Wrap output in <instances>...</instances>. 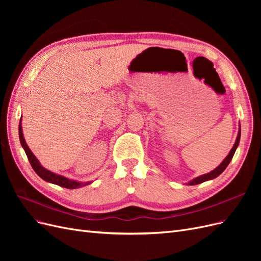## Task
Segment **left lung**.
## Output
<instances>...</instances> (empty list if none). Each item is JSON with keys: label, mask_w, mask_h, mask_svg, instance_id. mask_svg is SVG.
<instances>
[{"label": "left lung", "mask_w": 261, "mask_h": 261, "mask_svg": "<svg viewBox=\"0 0 261 261\" xmlns=\"http://www.w3.org/2000/svg\"><path fill=\"white\" fill-rule=\"evenodd\" d=\"M240 139H241V126H240V130H239V134H238V138H236L235 144H234L233 148L231 149L230 153H228V154L226 155L225 159L222 161V163H221L218 168H216L215 170L211 171L210 173H207V174L200 175V176H198V177H196V178L192 179L191 181H188V185H197V184L203 183V181H206V180H209V179H213V178L218 177V176L221 174V173H222V172H223V171L226 169V167H227V165H228V163L231 162L232 158H233V155H234V153H235V151H236V148L239 147V144H240Z\"/></svg>", "instance_id": "obj_1"}]
</instances>
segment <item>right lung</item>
<instances>
[{
    "instance_id": "add662e5",
    "label": "right lung",
    "mask_w": 261,
    "mask_h": 261,
    "mask_svg": "<svg viewBox=\"0 0 261 261\" xmlns=\"http://www.w3.org/2000/svg\"><path fill=\"white\" fill-rule=\"evenodd\" d=\"M18 130H19V140H20V144L23 148V150H25V152L27 154V158L28 160L31 164V167H33L34 171L37 173V174L40 176L42 179H44L45 181H49V183H52V184H55V185H59V186H62V187H65V188H68V189H75V188H80V187H83V186H86L90 184L91 181H76V180H73V179H69V178H66L64 176L62 175H59V174H55V173L49 171L44 169L42 165L40 164V162L38 161L37 158L35 156V154L31 152V150L29 149V147L27 146L26 141H25V138H23V135H22V128H21V118L19 121V127H18Z\"/></svg>"
}]
</instances>
